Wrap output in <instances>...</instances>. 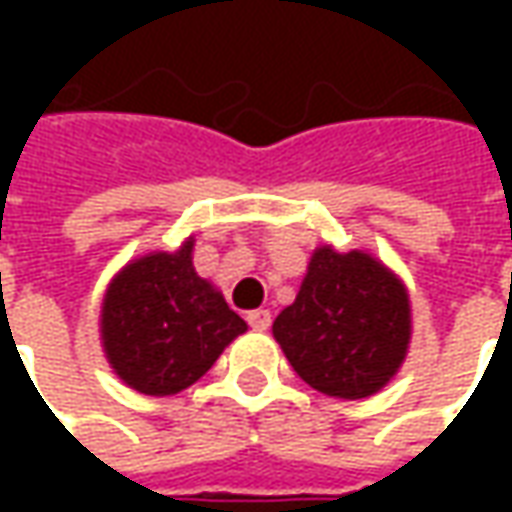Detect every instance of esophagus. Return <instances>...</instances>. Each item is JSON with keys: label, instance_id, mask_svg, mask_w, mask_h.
I'll use <instances>...</instances> for the list:
<instances>
[{"label": "esophagus", "instance_id": "1", "mask_svg": "<svg viewBox=\"0 0 512 512\" xmlns=\"http://www.w3.org/2000/svg\"><path fill=\"white\" fill-rule=\"evenodd\" d=\"M247 325L253 327V330H267L270 327V310H250L247 313Z\"/></svg>", "mask_w": 512, "mask_h": 512}]
</instances>
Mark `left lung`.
Here are the masks:
<instances>
[{"label": "left lung", "mask_w": 512, "mask_h": 512, "mask_svg": "<svg viewBox=\"0 0 512 512\" xmlns=\"http://www.w3.org/2000/svg\"><path fill=\"white\" fill-rule=\"evenodd\" d=\"M273 336L313 390L364 399L393 379L410 342V302L402 282L362 250L319 247L299 296Z\"/></svg>", "instance_id": "8db88e82"}]
</instances>
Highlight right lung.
Segmentation results:
<instances>
[{"instance_id":"right-lung-1","label":"right lung","mask_w":512,"mask_h":512,"mask_svg":"<svg viewBox=\"0 0 512 512\" xmlns=\"http://www.w3.org/2000/svg\"><path fill=\"white\" fill-rule=\"evenodd\" d=\"M193 242L150 253L108 287L102 339L119 379L148 396H170L199 382L247 325L219 290L199 279Z\"/></svg>"}]
</instances>
